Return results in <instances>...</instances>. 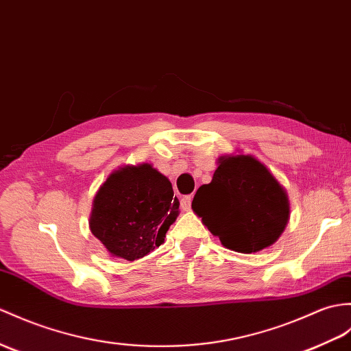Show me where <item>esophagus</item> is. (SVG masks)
I'll return each mask as SVG.
<instances>
[{"label":"esophagus","mask_w":351,"mask_h":351,"mask_svg":"<svg viewBox=\"0 0 351 351\" xmlns=\"http://www.w3.org/2000/svg\"><path fill=\"white\" fill-rule=\"evenodd\" d=\"M191 200H193L191 195H185V197L181 199V209L185 210V213L191 209Z\"/></svg>","instance_id":"obj_1"}]
</instances>
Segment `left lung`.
Wrapping results in <instances>:
<instances>
[{
  "mask_svg": "<svg viewBox=\"0 0 351 351\" xmlns=\"http://www.w3.org/2000/svg\"><path fill=\"white\" fill-rule=\"evenodd\" d=\"M217 162L213 181L194 195V214L232 251L251 254L271 247L290 218L286 189L252 156L230 154Z\"/></svg>",
  "mask_w": 351,
  "mask_h": 351,
  "instance_id": "8db88e82",
  "label": "left lung"
}]
</instances>
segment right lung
Segmentation results:
<instances>
[{
  "label": "right lung",
  "mask_w": 351,
  "mask_h": 351,
  "mask_svg": "<svg viewBox=\"0 0 351 351\" xmlns=\"http://www.w3.org/2000/svg\"><path fill=\"white\" fill-rule=\"evenodd\" d=\"M178 215L169 178L151 162L127 165L113 170L97 191L89 229L112 257L133 262L165 242Z\"/></svg>",
  "instance_id": "obj_1"
}]
</instances>
